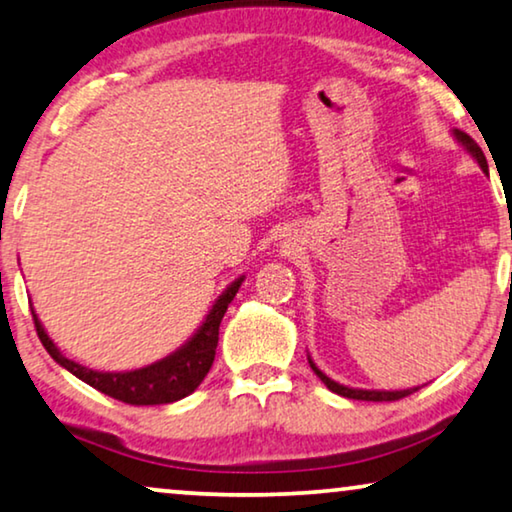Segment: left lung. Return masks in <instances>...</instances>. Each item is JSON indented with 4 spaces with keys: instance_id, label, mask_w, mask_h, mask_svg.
Here are the masks:
<instances>
[{
    "instance_id": "8db88e82",
    "label": "left lung",
    "mask_w": 512,
    "mask_h": 512,
    "mask_svg": "<svg viewBox=\"0 0 512 512\" xmlns=\"http://www.w3.org/2000/svg\"><path fill=\"white\" fill-rule=\"evenodd\" d=\"M452 136H455V141L459 143V146H462L466 153H469L473 160L478 162V167L485 171V174H489L485 153H482L478 143H475L469 134L462 132V129H452ZM308 364H311V369L315 371V376H318L322 383L329 387L331 392L341 394V397H345V399H357V401H397V399H403V397H408V394H413V392L420 390V387H410V390H359V387H348V385L336 383V380H331L327 373H322L318 366H315L311 355H308Z\"/></svg>"
}]
</instances>
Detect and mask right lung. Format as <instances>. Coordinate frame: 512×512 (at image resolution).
I'll return each mask as SVG.
<instances>
[{"label": "right lung", "instance_id": "1", "mask_svg": "<svg viewBox=\"0 0 512 512\" xmlns=\"http://www.w3.org/2000/svg\"><path fill=\"white\" fill-rule=\"evenodd\" d=\"M241 283L243 276L236 278L234 283L215 299V304L211 311H208L204 322H201L199 329L187 338L181 348L171 352V355L164 359H157V362L141 366V369L134 371H92L88 366L64 357L60 348L50 341V336L46 334V329H43L34 308L32 318L48 355L53 357L57 364L64 366L69 373H74L78 380H83V383L95 387V390L102 394H109L113 399L132 403V406H160V403H174L178 399H185L187 394L197 390L201 380L206 378L208 369L213 366L215 348H218L220 322L225 318L227 306L232 304Z\"/></svg>", "mask_w": 512, "mask_h": 512}]
</instances>
